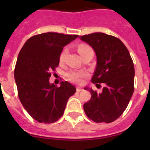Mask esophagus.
Returning a JSON list of instances; mask_svg holds the SVG:
<instances>
[{"instance_id": "obj_1", "label": "esophagus", "mask_w": 150, "mask_h": 150, "mask_svg": "<svg viewBox=\"0 0 150 150\" xmlns=\"http://www.w3.org/2000/svg\"><path fill=\"white\" fill-rule=\"evenodd\" d=\"M83 91V88H82L81 87H79V86L76 87V91L79 92V91Z\"/></svg>"}]
</instances>
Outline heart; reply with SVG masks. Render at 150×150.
Instances as JSON below:
<instances>
[{"label":"heart","mask_w":150,"mask_h":150,"mask_svg":"<svg viewBox=\"0 0 150 150\" xmlns=\"http://www.w3.org/2000/svg\"><path fill=\"white\" fill-rule=\"evenodd\" d=\"M93 51L91 46L86 44H80L78 46V52L80 54L82 57L84 56L88 52ZM67 52V49H64L61 53L59 57V61L60 62H63L65 59L66 54ZM88 73L85 71H71L67 74V78L69 80H71L73 83H75L76 84H82L83 83V80L86 77L88 76Z\"/></svg>","instance_id":"1"}]
</instances>
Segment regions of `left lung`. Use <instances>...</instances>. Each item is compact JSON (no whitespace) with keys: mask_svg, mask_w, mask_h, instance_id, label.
<instances>
[{"mask_svg":"<svg viewBox=\"0 0 150 150\" xmlns=\"http://www.w3.org/2000/svg\"><path fill=\"white\" fill-rule=\"evenodd\" d=\"M93 48L97 66L91 83H104L101 93L91 88V99L85 103L86 116L95 122L110 123L117 120L128 107L133 95L134 67L132 57L119 38L104 33L79 36Z\"/></svg>","mask_w":150,"mask_h":150,"instance_id":"8db88e82","label":"left lung"}]
</instances>
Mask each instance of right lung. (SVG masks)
<instances>
[{
    "mask_svg": "<svg viewBox=\"0 0 150 150\" xmlns=\"http://www.w3.org/2000/svg\"><path fill=\"white\" fill-rule=\"evenodd\" d=\"M78 35L48 32L29 38L18 55L15 70L18 98L28 113L40 123H53L63 116L76 88L67 81L50 84L64 46Z\"/></svg>",
    "mask_w": 150,
    "mask_h": 150,
    "instance_id": "obj_1",
    "label": "right lung"
}]
</instances>
